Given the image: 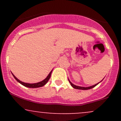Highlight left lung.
Returning a JSON list of instances; mask_svg holds the SVG:
<instances>
[{
	"instance_id": "1",
	"label": "left lung",
	"mask_w": 121,
	"mask_h": 121,
	"mask_svg": "<svg viewBox=\"0 0 121 121\" xmlns=\"http://www.w3.org/2000/svg\"><path fill=\"white\" fill-rule=\"evenodd\" d=\"M103 80H104V78H103ZM68 80H69V82H70V85H71V86H72V87H73V88L76 89H80V90H88V89H91L93 88L94 87H95V86H97V85H98V84H99V83H100L102 81H101L100 82H98V83H97V84H95V85H94L91 86H88V87H83V86H77V85H74L73 84H72V83L70 81V80H69V79H68Z\"/></svg>"
}]
</instances>
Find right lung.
Masks as SVG:
<instances>
[{"instance_id": "1", "label": "right lung", "mask_w": 121, "mask_h": 121, "mask_svg": "<svg viewBox=\"0 0 121 121\" xmlns=\"http://www.w3.org/2000/svg\"><path fill=\"white\" fill-rule=\"evenodd\" d=\"M52 70L51 71V72L49 73V74L48 75V76L44 79V80H43V81H40V82H37V83H34V84H30V83H26V82H22L20 80H19V79L16 78V77L15 76V75L13 74V73H12V76H13V77L15 78V80L17 81L18 82H19L20 84H21L22 85L26 87H30V88H36V87H42L44 85H45V84H47V82H48V81H49L50 77H51V73H52Z\"/></svg>"}]
</instances>
